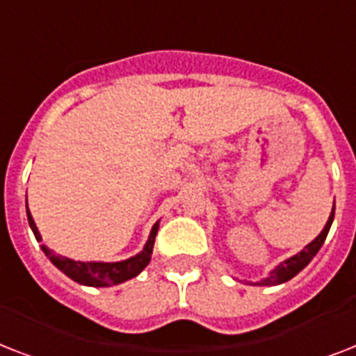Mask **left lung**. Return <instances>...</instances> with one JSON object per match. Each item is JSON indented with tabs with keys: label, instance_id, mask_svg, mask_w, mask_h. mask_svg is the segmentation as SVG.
<instances>
[{
	"label": "left lung",
	"instance_id": "8db88e82",
	"mask_svg": "<svg viewBox=\"0 0 356 356\" xmlns=\"http://www.w3.org/2000/svg\"><path fill=\"white\" fill-rule=\"evenodd\" d=\"M332 218H334V209H332L331 216H329V222H327V225L320 233V236L316 238V240H312V242H310L309 245H307V248L301 251V253H298L296 257H292V259H288V260H284V262H281V264L277 266L275 270L271 271L270 277H266L264 281H260L259 284H262V286L281 284V282L290 281L292 277L298 275L299 271L303 270L305 266L309 264L310 260L314 259L316 253H318L321 245H323V242H325V238H327V233H329V229H331Z\"/></svg>",
	"mask_w": 356,
	"mask_h": 356
}]
</instances>
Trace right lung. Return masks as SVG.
<instances>
[{"label": "right lung", "instance_id": "obj_1", "mask_svg": "<svg viewBox=\"0 0 356 356\" xmlns=\"http://www.w3.org/2000/svg\"><path fill=\"white\" fill-rule=\"evenodd\" d=\"M27 220H29V225L33 229V233H35L36 240L40 242L42 236L38 233V229H36L29 209H27ZM156 231H159V222L151 229L149 240L145 243V248L136 257H131V259L122 260V262H75V260L66 259L63 254L53 253L47 248L42 249L47 254V259L51 260L58 270L64 271L70 279H74L75 282H81V284H86V286H111V284H118V282L127 281V279H133L144 270L145 266L149 264Z\"/></svg>", "mask_w": 356, "mask_h": 356}]
</instances>
